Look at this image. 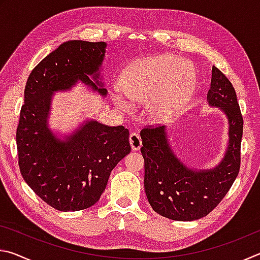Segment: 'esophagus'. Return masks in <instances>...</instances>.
<instances>
[{
  "instance_id": "1",
  "label": "esophagus",
  "mask_w": 260,
  "mask_h": 260,
  "mask_svg": "<svg viewBox=\"0 0 260 260\" xmlns=\"http://www.w3.org/2000/svg\"><path fill=\"white\" fill-rule=\"evenodd\" d=\"M129 144H131L132 150H139V149L142 147V141H141L140 135L136 133H131L129 134Z\"/></svg>"
}]
</instances>
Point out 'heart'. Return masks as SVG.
Masks as SVG:
<instances>
[{
  "mask_svg": "<svg viewBox=\"0 0 260 260\" xmlns=\"http://www.w3.org/2000/svg\"><path fill=\"white\" fill-rule=\"evenodd\" d=\"M193 87V74L183 60L172 55L146 59L122 78L121 94H114V104L129 111L133 103H147L152 120H161L186 102Z\"/></svg>",
  "mask_w": 260,
  "mask_h": 260,
  "instance_id": "1",
  "label": "heart"
}]
</instances>
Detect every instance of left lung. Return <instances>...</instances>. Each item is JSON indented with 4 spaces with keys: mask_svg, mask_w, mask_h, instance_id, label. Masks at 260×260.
Wrapping results in <instances>:
<instances>
[{
    "mask_svg": "<svg viewBox=\"0 0 260 260\" xmlns=\"http://www.w3.org/2000/svg\"><path fill=\"white\" fill-rule=\"evenodd\" d=\"M208 101L223 110L230 121V146L213 170L192 171L184 166L171 150L164 126L141 131L147 199L152 210L165 218L191 221L208 215L226 196L240 172L243 117L234 87L215 67Z\"/></svg>",
    "mask_w": 260,
    "mask_h": 260,
    "instance_id": "8db88e82",
    "label": "left lung"
}]
</instances>
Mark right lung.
Listing matches in <instances>:
<instances>
[{
    "instance_id": "add662e5",
    "label": "right lung",
    "mask_w": 260,
    "mask_h": 260,
    "mask_svg": "<svg viewBox=\"0 0 260 260\" xmlns=\"http://www.w3.org/2000/svg\"><path fill=\"white\" fill-rule=\"evenodd\" d=\"M105 47V42L81 40L61 43L33 69L26 82L16 133L21 177L42 201L64 212L94 205L111 171L131 152L124 126L89 120L61 141L47 125L54 91L70 89L80 80L107 95V89L98 87L102 86L98 78Z\"/></svg>"
}]
</instances>
